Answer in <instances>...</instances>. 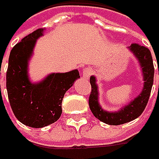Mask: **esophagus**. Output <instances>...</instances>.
Listing matches in <instances>:
<instances>
[{"mask_svg":"<svg viewBox=\"0 0 159 159\" xmlns=\"http://www.w3.org/2000/svg\"><path fill=\"white\" fill-rule=\"evenodd\" d=\"M93 75V70L91 68H85L82 72V75L84 79H89V77Z\"/></svg>","mask_w":159,"mask_h":159,"instance_id":"1","label":"esophagus"}]
</instances>
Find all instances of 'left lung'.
I'll list each match as a JSON object with an SVG mask.
<instances>
[{"label": "left lung", "mask_w": 159, "mask_h": 159, "mask_svg": "<svg viewBox=\"0 0 159 159\" xmlns=\"http://www.w3.org/2000/svg\"><path fill=\"white\" fill-rule=\"evenodd\" d=\"M130 49L134 52L135 57L140 61L145 82H144L142 93L134 101H132L128 106L124 107L121 111H118V112H107L100 108L98 101V86L96 84V79L94 76L90 77L91 92H90L89 98H88L89 108L97 119L110 125L123 124L138 118L144 111L147 105L150 94H151V89H152L153 82H154V73H155L151 52L149 48L142 46L138 43H133L130 46Z\"/></svg>", "instance_id": "8db88e82"}]
</instances>
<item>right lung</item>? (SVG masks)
I'll list each match as a JSON object with an SVG mask.
<instances>
[{
	"label": "right lung",
	"mask_w": 159,
	"mask_h": 159,
	"mask_svg": "<svg viewBox=\"0 0 159 159\" xmlns=\"http://www.w3.org/2000/svg\"><path fill=\"white\" fill-rule=\"evenodd\" d=\"M43 29L30 33L12 48L6 72V88L12 111L19 121L32 128H42L59 120L64 94L80 77L79 72L74 70L52 74L38 84L29 82L27 59Z\"/></svg>",
	"instance_id": "right-lung-1"
}]
</instances>
